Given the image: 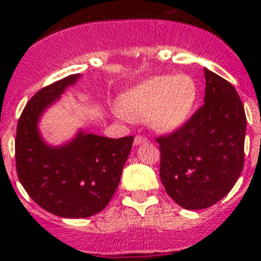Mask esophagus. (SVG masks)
<instances>
[{
	"mask_svg": "<svg viewBox=\"0 0 261 261\" xmlns=\"http://www.w3.org/2000/svg\"><path fill=\"white\" fill-rule=\"evenodd\" d=\"M147 143V139L146 138H143V136H135V139H134V145H141V144H145Z\"/></svg>",
	"mask_w": 261,
	"mask_h": 261,
	"instance_id": "34e87169",
	"label": "esophagus"
}]
</instances>
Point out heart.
Returning <instances> with one entry per match:
<instances>
[{
	"label": "heart",
	"mask_w": 261,
	"mask_h": 261,
	"mask_svg": "<svg viewBox=\"0 0 261 261\" xmlns=\"http://www.w3.org/2000/svg\"><path fill=\"white\" fill-rule=\"evenodd\" d=\"M198 88L191 75H155L128 89L115 114L123 121L147 118L158 131L186 125L197 102Z\"/></svg>",
	"instance_id": "obj_1"
}]
</instances>
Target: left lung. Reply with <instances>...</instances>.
<instances>
[{
  "label": "left lung",
  "instance_id": "8db88e82",
  "mask_svg": "<svg viewBox=\"0 0 261 261\" xmlns=\"http://www.w3.org/2000/svg\"><path fill=\"white\" fill-rule=\"evenodd\" d=\"M204 105L160 144V179L186 210H203L227 196L244 167L245 110L235 87L204 68Z\"/></svg>",
  "mask_w": 261,
  "mask_h": 261
}]
</instances>
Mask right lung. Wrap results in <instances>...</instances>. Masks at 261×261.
Segmentation results:
<instances>
[{
  "instance_id": "right-lung-1",
  "label": "right lung",
  "mask_w": 261,
  "mask_h": 261,
  "mask_svg": "<svg viewBox=\"0 0 261 261\" xmlns=\"http://www.w3.org/2000/svg\"><path fill=\"white\" fill-rule=\"evenodd\" d=\"M81 74H72L38 92L17 123L16 170L34 202L59 217L83 218L101 212L120 183L134 138L110 139L80 128L62 145L46 143L41 117Z\"/></svg>"
}]
</instances>
